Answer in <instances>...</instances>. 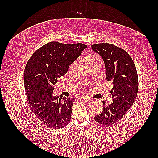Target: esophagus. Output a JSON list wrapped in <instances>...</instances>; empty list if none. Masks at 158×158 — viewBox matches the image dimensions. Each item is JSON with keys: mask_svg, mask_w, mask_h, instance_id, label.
Returning a JSON list of instances; mask_svg holds the SVG:
<instances>
[{"mask_svg": "<svg viewBox=\"0 0 158 158\" xmlns=\"http://www.w3.org/2000/svg\"><path fill=\"white\" fill-rule=\"evenodd\" d=\"M79 99L81 100H83V101L84 102H90L91 100H92V98H87V97H83V98H79Z\"/></svg>", "mask_w": 158, "mask_h": 158, "instance_id": "1", "label": "esophagus"}]
</instances>
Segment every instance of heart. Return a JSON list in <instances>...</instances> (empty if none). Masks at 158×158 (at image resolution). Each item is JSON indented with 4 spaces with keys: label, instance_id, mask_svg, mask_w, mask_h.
Wrapping results in <instances>:
<instances>
[{
    "label": "heart",
    "instance_id": "heart-1",
    "mask_svg": "<svg viewBox=\"0 0 158 158\" xmlns=\"http://www.w3.org/2000/svg\"><path fill=\"white\" fill-rule=\"evenodd\" d=\"M83 61H84L85 64L88 67L89 66L92 65V64H94L96 62H101V60H100V58L98 56L94 55V54H89L85 57ZM76 65H77V62L76 61L73 62L71 64H70V65L69 66V71L71 72L72 70L74 69V68H75Z\"/></svg>",
    "mask_w": 158,
    "mask_h": 158
}]
</instances>
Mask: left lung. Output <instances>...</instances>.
I'll return each mask as SVG.
<instances>
[{
	"instance_id": "1",
	"label": "left lung",
	"mask_w": 158,
	"mask_h": 158,
	"mask_svg": "<svg viewBox=\"0 0 158 158\" xmlns=\"http://www.w3.org/2000/svg\"><path fill=\"white\" fill-rule=\"evenodd\" d=\"M94 51L102 56L106 68V78L113 83L111 92L113 102L106 105L96 115L94 120L104 126L118 122L132 106L139 89L138 74L135 63L125 50L111 43L91 45Z\"/></svg>"
}]
</instances>
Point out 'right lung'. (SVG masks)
I'll return each mask as SVG.
<instances>
[{
  "mask_svg": "<svg viewBox=\"0 0 158 158\" xmlns=\"http://www.w3.org/2000/svg\"><path fill=\"white\" fill-rule=\"evenodd\" d=\"M87 46L81 43L63 44L52 41L33 53L26 64L23 82L27 102L43 124L59 129L69 124L75 98L53 97L54 85Z\"/></svg>",
  "mask_w": 158,
  "mask_h": 158,
  "instance_id": "obj_1",
  "label": "right lung"
}]
</instances>
